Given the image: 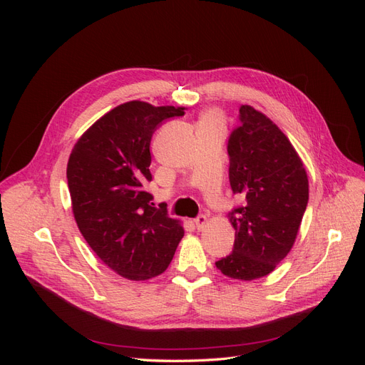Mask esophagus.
<instances>
[{"mask_svg": "<svg viewBox=\"0 0 365 365\" xmlns=\"http://www.w3.org/2000/svg\"><path fill=\"white\" fill-rule=\"evenodd\" d=\"M193 222H195V225H196L197 230H204V227H205L207 222H208V219H207L205 215H200L197 217H195Z\"/></svg>", "mask_w": 365, "mask_h": 365, "instance_id": "1", "label": "esophagus"}]
</instances>
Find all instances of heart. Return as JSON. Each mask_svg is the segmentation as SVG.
I'll use <instances>...</instances> for the list:
<instances>
[{"mask_svg": "<svg viewBox=\"0 0 365 365\" xmlns=\"http://www.w3.org/2000/svg\"><path fill=\"white\" fill-rule=\"evenodd\" d=\"M201 123H202L201 126H219V117L215 113H207L202 117Z\"/></svg>", "mask_w": 365, "mask_h": 365, "instance_id": "1", "label": "heart"}]
</instances>
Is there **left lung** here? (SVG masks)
<instances>
[{
	"instance_id": "1",
	"label": "left lung",
	"mask_w": 365,
	"mask_h": 365,
	"mask_svg": "<svg viewBox=\"0 0 365 365\" xmlns=\"http://www.w3.org/2000/svg\"><path fill=\"white\" fill-rule=\"evenodd\" d=\"M227 152L231 190L244 202L230 212L235 245L216 268L231 279H260L294 245L309 200L307 175L283 132L248 105L239 109Z\"/></svg>"
}]
</instances>
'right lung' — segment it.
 <instances>
[{
    "instance_id": "right-lung-1",
    "label": "right lung",
    "mask_w": 365,
    "mask_h": 365,
    "mask_svg": "<svg viewBox=\"0 0 365 365\" xmlns=\"http://www.w3.org/2000/svg\"><path fill=\"white\" fill-rule=\"evenodd\" d=\"M184 108L128 102L98 118L76 143L67 168L73 213L101 260L129 280L168 269L184 236L168 210L152 207L150 140Z\"/></svg>"
}]
</instances>
